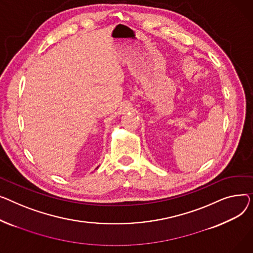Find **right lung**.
I'll list each match as a JSON object with an SVG mask.
<instances>
[{"label": "right lung", "mask_w": 253, "mask_h": 253, "mask_svg": "<svg viewBox=\"0 0 253 253\" xmlns=\"http://www.w3.org/2000/svg\"><path fill=\"white\" fill-rule=\"evenodd\" d=\"M98 168H99V167H97V169H98Z\"/></svg>", "instance_id": "obj_1"}]
</instances>
